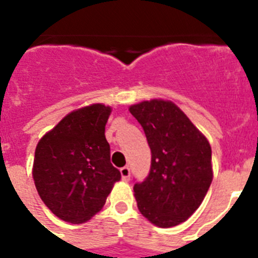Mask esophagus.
<instances>
[{"label": "esophagus", "instance_id": "obj_1", "mask_svg": "<svg viewBox=\"0 0 258 258\" xmlns=\"http://www.w3.org/2000/svg\"><path fill=\"white\" fill-rule=\"evenodd\" d=\"M120 173H121V178L124 181H129V178H131V169H129V166H122L121 169H120Z\"/></svg>", "mask_w": 258, "mask_h": 258}]
</instances>
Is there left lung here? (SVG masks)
Here are the masks:
<instances>
[{
  "mask_svg": "<svg viewBox=\"0 0 258 258\" xmlns=\"http://www.w3.org/2000/svg\"><path fill=\"white\" fill-rule=\"evenodd\" d=\"M129 111L143 127L151 150L149 175L134 183L137 206L156 226H177L208 192L213 178L211 146L172 102L152 99Z\"/></svg>",
  "mask_w": 258,
  "mask_h": 258,
  "instance_id": "left-lung-1",
  "label": "left lung"
}]
</instances>
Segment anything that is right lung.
<instances>
[{"instance_id": "add662e5", "label": "right lung", "mask_w": 258, "mask_h": 258, "mask_svg": "<svg viewBox=\"0 0 258 258\" xmlns=\"http://www.w3.org/2000/svg\"><path fill=\"white\" fill-rule=\"evenodd\" d=\"M111 107L68 113L38 142L33 181L45 206L66 222L83 223L106 203L121 174L111 164L104 127Z\"/></svg>"}]
</instances>
